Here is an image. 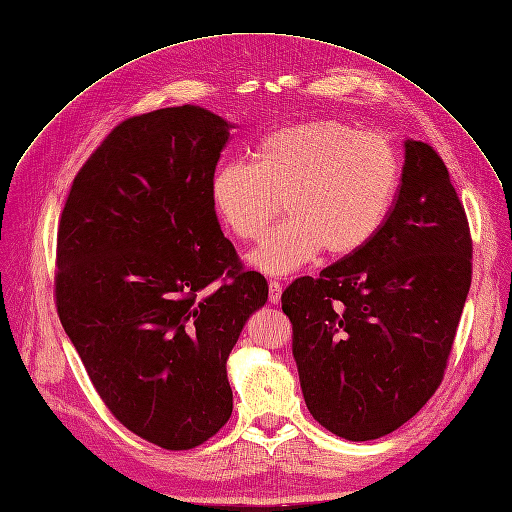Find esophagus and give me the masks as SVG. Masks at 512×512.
<instances>
[{
  "mask_svg": "<svg viewBox=\"0 0 512 512\" xmlns=\"http://www.w3.org/2000/svg\"><path fill=\"white\" fill-rule=\"evenodd\" d=\"M270 303L278 305L280 303V297H282V286L278 280H270Z\"/></svg>",
  "mask_w": 512,
  "mask_h": 512,
  "instance_id": "esophagus-1",
  "label": "esophagus"
}]
</instances>
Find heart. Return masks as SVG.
<instances>
[{
  "label": "heart",
  "instance_id": "heart-1",
  "mask_svg": "<svg viewBox=\"0 0 512 512\" xmlns=\"http://www.w3.org/2000/svg\"><path fill=\"white\" fill-rule=\"evenodd\" d=\"M397 184L399 165L385 140L320 119L270 133L253 165H219L211 203L242 242H257L284 205L288 219L249 263L265 274H288L322 251L330 259L362 251L383 228Z\"/></svg>",
  "mask_w": 512,
  "mask_h": 512
}]
</instances>
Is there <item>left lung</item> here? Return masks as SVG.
I'll return each instance as SVG.
<instances>
[{
    "instance_id": "left-lung-1",
    "label": "left lung",
    "mask_w": 512,
    "mask_h": 512,
    "mask_svg": "<svg viewBox=\"0 0 512 512\" xmlns=\"http://www.w3.org/2000/svg\"><path fill=\"white\" fill-rule=\"evenodd\" d=\"M473 276V240L433 146L406 142L385 224L362 251L282 293L307 410L349 441L410 420L443 381Z\"/></svg>"
}]
</instances>
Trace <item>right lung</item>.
Segmentation results:
<instances>
[{
	"label": "right lung",
	"mask_w": 512,
	"mask_h": 512,
	"mask_svg": "<svg viewBox=\"0 0 512 512\" xmlns=\"http://www.w3.org/2000/svg\"><path fill=\"white\" fill-rule=\"evenodd\" d=\"M228 140L230 125L201 106L129 117L75 175L58 224L64 332L110 414L173 452L228 422V355L268 301L211 203Z\"/></svg>",
	"instance_id": "1"
}]
</instances>
